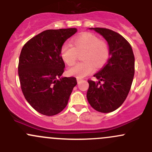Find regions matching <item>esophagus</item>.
Here are the masks:
<instances>
[{
  "label": "esophagus",
  "instance_id": "34e87169",
  "mask_svg": "<svg viewBox=\"0 0 152 152\" xmlns=\"http://www.w3.org/2000/svg\"><path fill=\"white\" fill-rule=\"evenodd\" d=\"M82 80H83V79H80V78H77V82H78V83H79V82H81Z\"/></svg>",
  "mask_w": 152,
  "mask_h": 152
}]
</instances>
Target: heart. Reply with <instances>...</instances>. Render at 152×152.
I'll return each mask as SVG.
<instances>
[{
    "instance_id": "heart-1",
    "label": "heart",
    "mask_w": 152,
    "mask_h": 152,
    "mask_svg": "<svg viewBox=\"0 0 152 152\" xmlns=\"http://www.w3.org/2000/svg\"><path fill=\"white\" fill-rule=\"evenodd\" d=\"M82 55L84 62L77 63L67 70L70 76L82 78L95 70L96 66L101 67L107 62L110 56L109 45L92 34H83L73 39V45L65 43L61 48L60 53L64 62L69 66L74 65L78 53Z\"/></svg>"
}]
</instances>
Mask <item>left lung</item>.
Listing matches in <instances>:
<instances>
[{
  "instance_id": "8db88e82",
  "label": "left lung",
  "mask_w": 152,
  "mask_h": 152,
  "mask_svg": "<svg viewBox=\"0 0 152 152\" xmlns=\"http://www.w3.org/2000/svg\"><path fill=\"white\" fill-rule=\"evenodd\" d=\"M106 39L110 59L94 75L98 81L88 80L87 99L96 111L108 113L120 107L129 94L134 74V56L128 41L118 33L104 28H90Z\"/></svg>"
}]
</instances>
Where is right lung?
Instances as JSON below:
<instances>
[{"mask_svg":"<svg viewBox=\"0 0 152 152\" xmlns=\"http://www.w3.org/2000/svg\"><path fill=\"white\" fill-rule=\"evenodd\" d=\"M77 29L44 31L29 39L21 50L18 75L24 97L36 111L52 116L65 108L75 77H62L65 62L61 48Z\"/></svg>","mask_w":152,"mask_h":152,"instance_id":"obj_1","label":"right lung"}]
</instances>
